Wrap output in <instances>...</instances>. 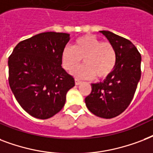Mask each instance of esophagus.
<instances>
[{
  "instance_id": "1",
  "label": "esophagus",
  "mask_w": 153,
  "mask_h": 153,
  "mask_svg": "<svg viewBox=\"0 0 153 153\" xmlns=\"http://www.w3.org/2000/svg\"><path fill=\"white\" fill-rule=\"evenodd\" d=\"M81 83V80H80L79 79H77V78H76L75 79V85H79Z\"/></svg>"
}]
</instances>
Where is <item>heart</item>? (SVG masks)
<instances>
[{"instance_id": "b5f03b06", "label": "heart", "mask_w": 153, "mask_h": 153, "mask_svg": "<svg viewBox=\"0 0 153 153\" xmlns=\"http://www.w3.org/2000/svg\"><path fill=\"white\" fill-rule=\"evenodd\" d=\"M82 58L85 64L73 72L79 78L89 79L95 75L99 79L107 77L117 65L114 46L94 36H81L76 41L73 47L66 46L62 51V65L66 70L75 69Z\"/></svg>"}]
</instances>
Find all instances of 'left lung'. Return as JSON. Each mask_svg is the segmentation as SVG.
Masks as SVG:
<instances>
[{"label":"left lung","mask_w":153,"mask_h":153,"mask_svg":"<svg viewBox=\"0 0 153 153\" xmlns=\"http://www.w3.org/2000/svg\"><path fill=\"white\" fill-rule=\"evenodd\" d=\"M117 52L114 70L101 82L92 84V92L85 105L97 117L111 119L119 116L130 105L140 79L141 56L127 39L109 31H100Z\"/></svg>","instance_id":"1"}]
</instances>
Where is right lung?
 Returning a JSON list of instances; mask_svg holds the SVG:
<instances>
[{"label": "right lung", "mask_w": 153, "mask_h": 153, "mask_svg": "<svg viewBox=\"0 0 153 153\" xmlns=\"http://www.w3.org/2000/svg\"><path fill=\"white\" fill-rule=\"evenodd\" d=\"M70 35L46 32L21 41L9 57V83L14 97L26 112L48 119L65 104L74 78L61 66L62 51Z\"/></svg>", "instance_id": "obj_1"}]
</instances>
